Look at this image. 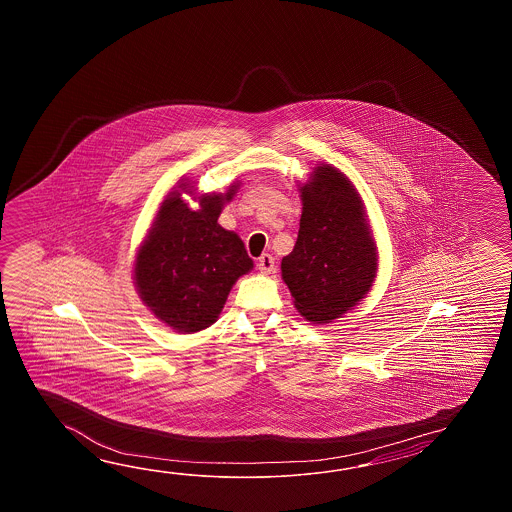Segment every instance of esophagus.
Listing matches in <instances>:
<instances>
[{"mask_svg": "<svg viewBox=\"0 0 512 512\" xmlns=\"http://www.w3.org/2000/svg\"><path fill=\"white\" fill-rule=\"evenodd\" d=\"M258 269L263 274H271L276 269V265H274V258H272L271 254H261L260 260H258Z\"/></svg>", "mask_w": 512, "mask_h": 512, "instance_id": "34e87169", "label": "esophagus"}]
</instances>
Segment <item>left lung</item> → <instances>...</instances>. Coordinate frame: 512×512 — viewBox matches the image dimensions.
<instances>
[{"label": "left lung", "mask_w": 512, "mask_h": 512, "mask_svg": "<svg viewBox=\"0 0 512 512\" xmlns=\"http://www.w3.org/2000/svg\"><path fill=\"white\" fill-rule=\"evenodd\" d=\"M300 194L298 240L282 278L305 320L329 324L370 293L377 247L359 192L335 166H316Z\"/></svg>", "instance_id": "left-lung-1"}]
</instances>
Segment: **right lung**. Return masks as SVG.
Segmentation results:
<instances>
[{"label":"right lung","mask_w":512,"mask_h":512,"mask_svg":"<svg viewBox=\"0 0 512 512\" xmlns=\"http://www.w3.org/2000/svg\"><path fill=\"white\" fill-rule=\"evenodd\" d=\"M179 188L190 196L194 192L186 183ZM236 188L197 197V210L188 208L179 190L170 192L137 252V293L153 315L179 333L212 326L232 285L254 267L240 236L218 223Z\"/></svg>","instance_id":"right-lung-1"}]
</instances>
